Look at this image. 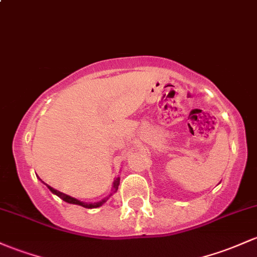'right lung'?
<instances>
[{
  "label": "right lung",
  "mask_w": 257,
  "mask_h": 257,
  "mask_svg": "<svg viewBox=\"0 0 257 257\" xmlns=\"http://www.w3.org/2000/svg\"><path fill=\"white\" fill-rule=\"evenodd\" d=\"M40 180H41V179H40ZM42 183H44V182H42ZM46 185H47V184H46ZM118 185H119V177H118V178H115V179H114V182H113V187H112V193L109 194L108 196L103 197L102 200H100V201H97V202H84V201H80V200L75 199V197L69 196V195H67V194H63V193H61V191L56 190V189H53L52 187H50V185H47V188L50 189L51 193L55 194V195H57L58 197H61V199L63 200V201L68 202V204L79 205V206H83V207H86V208H96V207L102 206V205L105 204V202L107 201V200L109 199V197H111L112 195H113L114 193H117V190H118Z\"/></svg>",
  "instance_id": "add662e5"
}]
</instances>
